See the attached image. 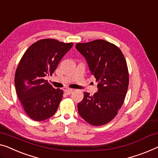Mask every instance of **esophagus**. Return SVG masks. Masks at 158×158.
<instances>
[{
  "mask_svg": "<svg viewBox=\"0 0 158 158\" xmlns=\"http://www.w3.org/2000/svg\"><path fill=\"white\" fill-rule=\"evenodd\" d=\"M64 92L67 94V95H69L73 92V89H67L64 90Z\"/></svg>",
  "mask_w": 158,
  "mask_h": 158,
  "instance_id": "esophagus-1",
  "label": "esophagus"
}]
</instances>
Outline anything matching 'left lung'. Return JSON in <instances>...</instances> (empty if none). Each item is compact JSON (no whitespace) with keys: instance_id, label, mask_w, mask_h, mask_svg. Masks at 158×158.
Wrapping results in <instances>:
<instances>
[{"instance_id":"8db88e82","label":"left lung","mask_w":158,"mask_h":158,"mask_svg":"<svg viewBox=\"0 0 158 158\" xmlns=\"http://www.w3.org/2000/svg\"><path fill=\"white\" fill-rule=\"evenodd\" d=\"M75 48L86 59L98 83L93 96L84 92L77 105L79 114L89 124L103 126L114 118L126 97L129 84L126 60L117 46L103 40L78 43Z\"/></svg>"}]
</instances>
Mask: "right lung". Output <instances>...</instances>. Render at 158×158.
<instances>
[{
  "label": "right lung",
  "mask_w": 158,
  "mask_h": 158,
  "mask_svg": "<svg viewBox=\"0 0 158 158\" xmlns=\"http://www.w3.org/2000/svg\"><path fill=\"white\" fill-rule=\"evenodd\" d=\"M72 46V42L40 40L32 44L21 58L15 75L16 92L25 111L34 121L48 119L57 110L63 91L54 89L44 77L53 74Z\"/></svg>",
  "instance_id": "add662e5"
}]
</instances>
